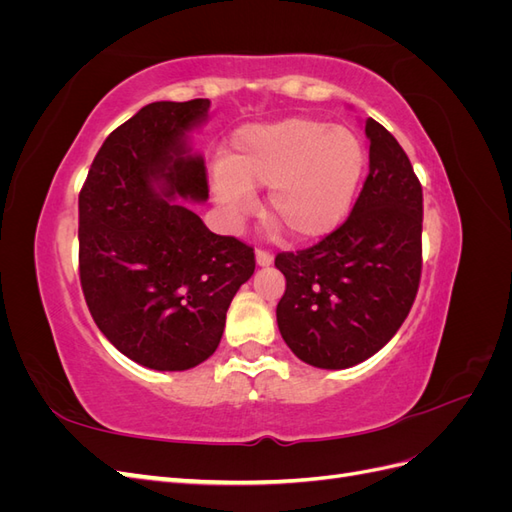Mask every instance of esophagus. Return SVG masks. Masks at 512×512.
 Masks as SVG:
<instances>
[{
	"label": "esophagus",
	"mask_w": 512,
	"mask_h": 512,
	"mask_svg": "<svg viewBox=\"0 0 512 512\" xmlns=\"http://www.w3.org/2000/svg\"><path fill=\"white\" fill-rule=\"evenodd\" d=\"M256 262L260 267H269L273 262V254L267 250H256Z\"/></svg>",
	"instance_id": "obj_1"
}]
</instances>
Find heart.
I'll return each instance as SVG.
<instances>
[{
    "instance_id": "obj_1",
    "label": "heart",
    "mask_w": 512,
    "mask_h": 512,
    "mask_svg": "<svg viewBox=\"0 0 512 512\" xmlns=\"http://www.w3.org/2000/svg\"><path fill=\"white\" fill-rule=\"evenodd\" d=\"M361 138L342 126L290 117L239 130L215 175V196L235 218L269 188L267 218L297 241L329 235L348 215L363 177Z\"/></svg>"
}]
</instances>
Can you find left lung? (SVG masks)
Returning a JSON list of instances; mask_svg holds the SVG:
<instances>
[{
	"instance_id": "obj_1",
	"label": "left lung",
	"mask_w": 512,
	"mask_h": 512,
	"mask_svg": "<svg viewBox=\"0 0 512 512\" xmlns=\"http://www.w3.org/2000/svg\"><path fill=\"white\" fill-rule=\"evenodd\" d=\"M369 175L348 220L316 245L280 252L277 327L301 361L346 369L408 318L423 269V188L395 136L367 119Z\"/></svg>"
}]
</instances>
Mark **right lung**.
Listing matches in <instances>:
<instances>
[{
  "label": "right lung",
  "instance_id": "obj_1",
  "mask_svg": "<svg viewBox=\"0 0 512 512\" xmlns=\"http://www.w3.org/2000/svg\"><path fill=\"white\" fill-rule=\"evenodd\" d=\"M211 102H153L108 134L79 194V275L91 318L121 354L183 371L218 348L254 247L211 232L170 198L207 200L183 136Z\"/></svg>",
  "mask_w": 512,
  "mask_h": 512
}]
</instances>
